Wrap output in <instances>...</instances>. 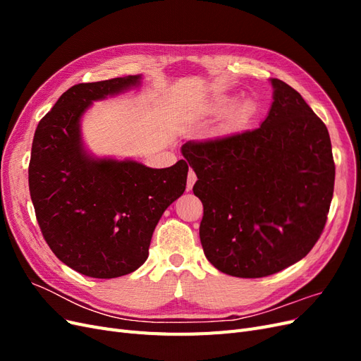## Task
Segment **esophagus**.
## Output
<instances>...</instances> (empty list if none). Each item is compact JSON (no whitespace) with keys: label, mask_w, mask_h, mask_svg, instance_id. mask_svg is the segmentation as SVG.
<instances>
[{"label":"esophagus","mask_w":361,"mask_h":361,"mask_svg":"<svg viewBox=\"0 0 361 361\" xmlns=\"http://www.w3.org/2000/svg\"><path fill=\"white\" fill-rule=\"evenodd\" d=\"M195 180H197V176H195V173H194L192 170H190L188 178H187V188H188V190H191V188L194 187Z\"/></svg>","instance_id":"esophagus-1"}]
</instances>
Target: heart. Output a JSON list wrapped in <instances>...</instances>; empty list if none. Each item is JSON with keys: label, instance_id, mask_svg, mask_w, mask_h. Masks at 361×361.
Instances as JSON below:
<instances>
[{"label": "heart", "instance_id": "obj_1", "mask_svg": "<svg viewBox=\"0 0 361 361\" xmlns=\"http://www.w3.org/2000/svg\"><path fill=\"white\" fill-rule=\"evenodd\" d=\"M231 104H232L231 97H220V99L215 101V104H214V111H215V113L226 111L227 108L231 106ZM251 110H253V104H251V101L245 99V101H243L241 104H238L236 110H235V116H236L238 118H245V117L251 113Z\"/></svg>", "mask_w": 361, "mask_h": 361}]
</instances>
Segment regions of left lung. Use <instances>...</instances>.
<instances>
[{"instance_id": "8db88e82", "label": "left lung", "mask_w": 361, "mask_h": 361, "mask_svg": "<svg viewBox=\"0 0 361 361\" xmlns=\"http://www.w3.org/2000/svg\"><path fill=\"white\" fill-rule=\"evenodd\" d=\"M269 81L272 104L259 128L180 149L197 174L204 256L233 277H267L301 260L333 199L329 129L297 90Z\"/></svg>"}]
</instances>
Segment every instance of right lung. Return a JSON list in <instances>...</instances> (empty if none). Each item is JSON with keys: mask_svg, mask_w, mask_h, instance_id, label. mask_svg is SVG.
Returning <instances> with one entry per match:
<instances>
[{"mask_svg": "<svg viewBox=\"0 0 361 361\" xmlns=\"http://www.w3.org/2000/svg\"><path fill=\"white\" fill-rule=\"evenodd\" d=\"M141 84V75L76 84L43 117L32 138L28 183L37 223L63 264L93 279H114L145 264L164 211L187 187L188 164L150 169L134 159L96 158L81 117Z\"/></svg>", "mask_w": 361, "mask_h": 361, "instance_id": "1", "label": "right lung"}]
</instances>
